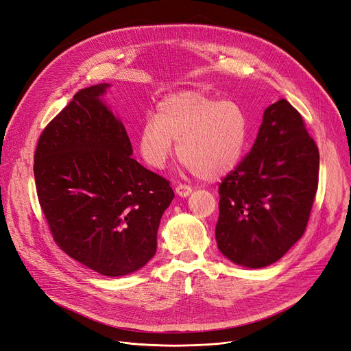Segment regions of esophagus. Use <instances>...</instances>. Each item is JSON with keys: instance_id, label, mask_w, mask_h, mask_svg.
<instances>
[{"instance_id": "esophagus-1", "label": "esophagus", "mask_w": 351, "mask_h": 351, "mask_svg": "<svg viewBox=\"0 0 351 351\" xmlns=\"http://www.w3.org/2000/svg\"><path fill=\"white\" fill-rule=\"evenodd\" d=\"M175 191H176V195H179L180 197H186L192 193V188L188 185H178Z\"/></svg>"}]
</instances>
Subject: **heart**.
Segmentation results:
<instances>
[{"instance_id": "heart-1", "label": "heart", "mask_w": 351, "mask_h": 351, "mask_svg": "<svg viewBox=\"0 0 351 351\" xmlns=\"http://www.w3.org/2000/svg\"><path fill=\"white\" fill-rule=\"evenodd\" d=\"M250 139V120L235 100H219L202 90H182L163 97L156 116L141 126L138 147L143 160L162 169L176 143L188 171L215 180L234 171Z\"/></svg>"}]
</instances>
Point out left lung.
I'll return each instance as SVG.
<instances>
[{"instance_id":"left-lung-1","label":"left lung","mask_w":351,"mask_h":351,"mask_svg":"<svg viewBox=\"0 0 351 351\" xmlns=\"http://www.w3.org/2000/svg\"><path fill=\"white\" fill-rule=\"evenodd\" d=\"M318 147L285 99L265 109L250 154L219 184V251L237 265L278 261L307 228L318 186Z\"/></svg>"}]
</instances>
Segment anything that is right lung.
Returning a JSON list of instances; mask_svg holds the SVG:
<instances>
[{
	"label": "right lung",
	"instance_id": "right-lung-1",
	"mask_svg": "<svg viewBox=\"0 0 351 351\" xmlns=\"http://www.w3.org/2000/svg\"><path fill=\"white\" fill-rule=\"evenodd\" d=\"M108 87L82 88L43 130L34 178L57 245L101 276L121 277L155 255L175 193L132 158L123 123L101 100Z\"/></svg>",
	"mask_w": 351,
	"mask_h": 351
}]
</instances>
